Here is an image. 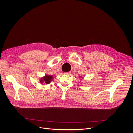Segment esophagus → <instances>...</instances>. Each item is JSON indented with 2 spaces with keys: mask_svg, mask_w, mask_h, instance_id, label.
Segmentation results:
<instances>
[{
  "mask_svg": "<svg viewBox=\"0 0 133 133\" xmlns=\"http://www.w3.org/2000/svg\"><path fill=\"white\" fill-rule=\"evenodd\" d=\"M70 74H71V72H65V73H64V74L67 75H70Z\"/></svg>",
  "mask_w": 133,
  "mask_h": 133,
  "instance_id": "esophagus-1",
  "label": "esophagus"
}]
</instances>
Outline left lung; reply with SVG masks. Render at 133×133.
<instances>
[{
  "instance_id": "8db88e82",
  "label": "left lung",
  "mask_w": 133,
  "mask_h": 133,
  "mask_svg": "<svg viewBox=\"0 0 133 133\" xmlns=\"http://www.w3.org/2000/svg\"><path fill=\"white\" fill-rule=\"evenodd\" d=\"M79 78H83V76H79Z\"/></svg>"
}]
</instances>
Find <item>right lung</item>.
Listing matches in <instances>:
<instances>
[{
  "label": "right lung",
  "mask_w": 133,
  "mask_h": 133,
  "mask_svg": "<svg viewBox=\"0 0 133 133\" xmlns=\"http://www.w3.org/2000/svg\"><path fill=\"white\" fill-rule=\"evenodd\" d=\"M54 78V77L53 75L45 74V76L40 78L39 82L42 84H43V83H46V84H48L53 81Z\"/></svg>",
  "instance_id": "obj_1"
}]
</instances>
